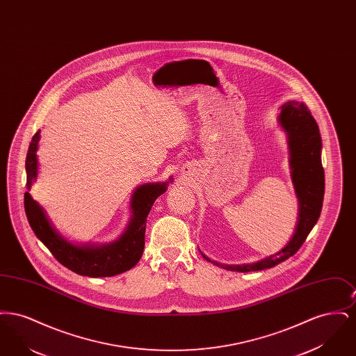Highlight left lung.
Returning a JSON list of instances; mask_svg holds the SVG:
<instances>
[{
    "instance_id": "8db88e82",
    "label": "left lung",
    "mask_w": 356,
    "mask_h": 356,
    "mask_svg": "<svg viewBox=\"0 0 356 356\" xmlns=\"http://www.w3.org/2000/svg\"><path fill=\"white\" fill-rule=\"evenodd\" d=\"M277 124L286 134L291 180L298 197V221L287 244L276 254L250 264H221L204 259L228 271L251 272L272 268L296 254L321 216L324 197L322 137L319 127L305 102H287L280 106Z\"/></svg>"
}]
</instances>
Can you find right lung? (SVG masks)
Returning a JSON list of instances; mask_svg holds the SVG:
<instances>
[{
	"label": "right lung",
	"mask_w": 356,
	"mask_h": 356,
	"mask_svg": "<svg viewBox=\"0 0 356 356\" xmlns=\"http://www.w3.org/2000/svg\"><path fill=\"white\" fill-rule=\"evenodd\" d=\"M38 131L32 138L26 154V188L24 205L28 221L34 235L51 251V254L70 271L89 277L115 276L134 268L144 251L145 224L148 213L154 200L163 195L170 183H147L138 186L131 197V219L124 232L116 240L108 244L74 243L63 236L53 225L47 211L34 200L29 191L38 176V141L41 137Z\"/></svg>",
	"instance_id": "1"
}]
</instances>
